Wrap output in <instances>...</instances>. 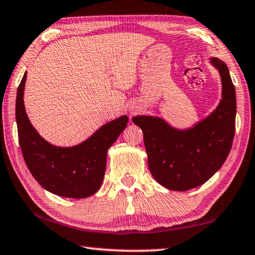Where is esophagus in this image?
Instances as JSON below:
<instances>
[{
    "mask_svg": "<svg viewBox=\"0 0 255 255\" xmlns=\"http://www.w3.org/2000/svg\"><path fill=\"white\" fill-rule=\"evenodd\" d=\"M136 112H137L136 109H130V114H131V115L136 114Z\"/></svg>",
    "mask_w": 255,
    "mask_h": 255,
    "instance_id": "1",
    "label": "esophagus"
}]
</instances>
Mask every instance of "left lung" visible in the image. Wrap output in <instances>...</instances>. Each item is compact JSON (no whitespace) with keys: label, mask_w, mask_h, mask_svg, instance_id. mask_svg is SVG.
I'll use <instances>...</instances> for the list:
<instances>
[{"label":"left lung","mask_w":255,"mask_h":255,"mask_svg":"<svg viewBox=\"0 0 255 255\" xmlns=\"http://www.w3.org/2000/svg\"><path fill=\"white\" fill-rule=\"evenodd\" d=\"M220 71L222 100L216 110L188 130H177L154 116H134L143 132L148 166L160 185L185 191L206 182L229 155L235 133L236 96L225 62L212 58Z\"/></svg>","instance_id":"obj_1"}]
</instances>
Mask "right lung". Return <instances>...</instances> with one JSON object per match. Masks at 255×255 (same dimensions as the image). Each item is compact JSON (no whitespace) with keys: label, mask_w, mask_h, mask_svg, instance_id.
Returning <instances> with one entry per match:
<instances>
[{"label":"right lung","mask_w":255,"mask_h":255,"mask_svg":"<svg viewBox=\"0 0 255 255\" xmlns=\"http://www.w3.org/2000/svg\"><path fill=\"white\" fill-rule=\"evenodd\" d=\"M26 73L17 87L15 119L17 135L26 167L34 179L50 193L68 198H86L102 185L107 150L127 128L128 118L121 116L106 123L86 141L60 148L43 140L25 113L23 92Z\"/></svg>","instance_id":"1"}]
</instances>
